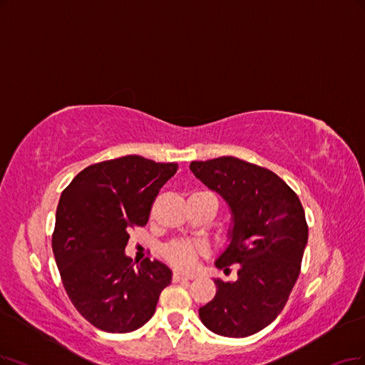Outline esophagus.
I'll return each mask as SVG.
<instances>
[{"mask_svg":"<svg viewBox=\"0 0 365 365\" xmlns=\"http://www.w3.org/2000/svg\"><path fill=\"white\" fill-rule=\"evenodd\" d=\"M194 279L192 275H183V274H179V272H174L173 274V281L174 282H180V281H191Z\"/></svg>","mask_w":365,"mask_h":365,"instance_id":"1","label":"esophagus"}]
</instances>
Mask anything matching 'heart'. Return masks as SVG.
Here are the masks:
<instances>
[{
    "mask_svg": "<svg viewBox=\"0 0 365 365\" xmlns=\"http://www.w3.org/2000/svg\"><path fill=\"white\" fill-rule=\"evenodd\" d=\"M206 250L198 244H187V242L174 240L164 248L165 260L179 271H191L197 260L203 257Z\"/></svg>",
    "mask_w": 365,
    "mask_h": 365,
    "instance_id": "obj_1",
    "label": "heart"
}]
</instances>
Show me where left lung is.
Listing matches in <instances>:
<instances>
[{
  "mask_svg": "<svg viewBox=\"0 0 365 365\" xmlns=\"http://www.w3.org/2000/svg\"><path fill=\"white\" fill-rule=\"evenodd\" d=\"M195 178L222 195L233 215L232 242L217 260L237 279H215L217 294L198 309L212 332L244 339L272 323L301 272L308 225L301 201L271 170L233 156L194 160Z\"/></svg>",
  "mask_w": 365,
  "mask_h": 365,
  "instance_id": "left-lung-1",
  "label": "left lung"
}]
</instances>
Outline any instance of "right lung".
Returning <instances> with one entry per match:
<instances>
[{
	"label": "right lung",
	"instance_id": "obj_1",
	"mask_svg": "<svg viewBox=\"0 0 365 365\" xmlns=\"http://www.w3.org/2000/svg\"><path fill=\"white\" fill-rule=\"evenodd\" d=\"M178 164L138 155L84 168L63 191L52 251L64 290L78 313L105 332H130L152 319L171 271L145 259L133 267L129 230L144 227L159 190Z\"/></svg>",
	"mask_w": 365,
	"mask_h": 365
}]
</instances>
